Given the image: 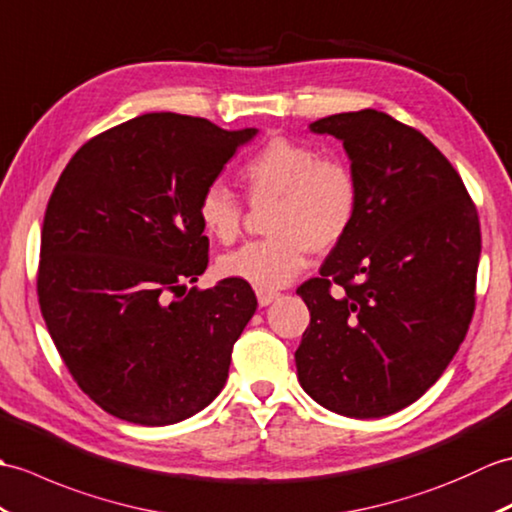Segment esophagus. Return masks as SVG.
Segmentation results:
<instances>
[{
	"label": "esophagus",
	"mask_w": 512,
	"mask_h": 512,
	"mask_svg": "<svg viewBox=\"0 0 512 512\" xmlns=\"http://www.w3.org/2000/svg\"><path fill=\"white\" fill-rule=\"evenodd\" d=\"M256 298H258V304H260V306H269L271 302H274V300L278 298V291L258 289V291H256Z\"/></svg>",
	"instance_id": "esophagus-1"
}]
</instances>
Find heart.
<instances>
[{
    "instance_id": "1",
    "label": "heart",
    "mask_w": 512,
    "mask_h": 512,
    "mask_svg": "<svg viewBox=\"0 0 512 512\" xmlns=\"http://www.w3.org/2000/svg\"><path fill=\"white\" fill-rule=\"evenodd\" d=\"M238 179L254 208L271 203L265 221L271 236L225 254L219 271L258 289L289 285L309 263V252H333L359 217L357 170L309 142L276 135L247 157ZM197 214L203 230L223 245L243 232L241 199L217 181L201 192Z\"/></svg>"
}]
</instances>
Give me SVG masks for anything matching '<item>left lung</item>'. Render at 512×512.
I'll return each mask as SVG.
<instances>
[{"instance_id":"left-lung-1","label":"left lung","mask_w":512,"mask_h":512,"mask_svg":"<svg viewBox=\"0 0 512 512\" xmlns=\"http://www.w3.org/2000/svg\"><path fill=\"white\" fill-rule=\"evenodd\" d=\"M311 131L344 142L361 208L320 276L298 287L311 311L298 379L337 414L388 416L438 381L469 331L478 208L447 157L388 113H335Z\"/></svg>"}]
</instances>
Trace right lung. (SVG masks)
Wrapping results in <instances>:
<instances>
[{
  "instance_id": "1",
  "label": "right lung",
  "mask_w": 512,
  "mask_h": 512,
  "mask_svg": "<svg viewBox=\"0 0 512 512\" xmlns=\"http://www.w3.org/2000/svg\"><path fill=\"white\" fill-rule=\"evenodd\" d=\"M256 129L144 113L94 135L45 208L37 295L89 399L135 425L179 423L214 401L256 311L249 282H186L208 267L201 192Z\"/></svg>"
}]
</instances>
